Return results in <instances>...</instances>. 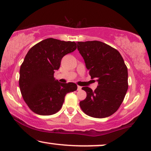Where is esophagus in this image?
I'll return each instance as SVG.
<instances>
[{
	"label": "esophagus",
	"instance_id": "obj_1",
	"mask_svg": "<svg viewBox=\"0 0 151 151\" xmlns=\"http://www.w3.org/2000/svg\"><path fill=\"white\" fill-rule=\"evenodd\" d=\"M81 89V86H77V90H78V91H80Z\"/></svg>",
	"mask_w": 151,
	"mask_h": 151
}]
</instances>
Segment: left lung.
Masks as SVG:
<instances>
[{
	"label": "left lung",
	"instance_id": "1",
	"mask_svg": "<svg viewBox=\"0 0 151 151\" xmlns=\"http://www.w3.org/2000/svg\"><path fill=\"white\" fill-rule=\"evenodd\" d=\"M92 79L99 83L95 91L85 86L86 98L80 101L81 110L92 117L112 115L119 108L128 89V72L119 51L99 41L77 42Z\"/></svg>",
	"mask_w": 151,
	"mask_h": 151
}]
</instances>
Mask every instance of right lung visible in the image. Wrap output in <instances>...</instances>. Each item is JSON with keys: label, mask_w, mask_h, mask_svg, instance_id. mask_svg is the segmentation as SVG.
Listing matches in <instances>:
<instances>
[{"label": "right lung", "mask_w": 151, "mask_h": 151, "mask_svg": "<svg viewBox=\"0 0 151 151\" xmlns=\"http://www.w3.org/2000/svg\"><path fill=\"white\" fill-rule=\"evenodd\" d=\"M74 41L49 38L30 48L19 70V85L25 103L40 115H50L60 110L68 93L77 89L76 83H61L54 78L62 58L74 51Z\"/></svg>", "instance_id": "add662e5"}]
</instances>
